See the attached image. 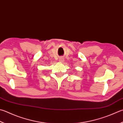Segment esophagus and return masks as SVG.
Masks as SVG:
<instances>
[{"instance_id":"1","label":"esophagus","mask_w":123,"mask_h":123,"mask_svg":"<svg viewBox=\"0 0 123 123\" xmlns=\"http://www.w3.org/2000/svg\"><path fill=\"white\" fill-rule=\"evenodd\" d=\"M59 61H60V62H62V59H59Z\"/></svg>"}]
</instances>
